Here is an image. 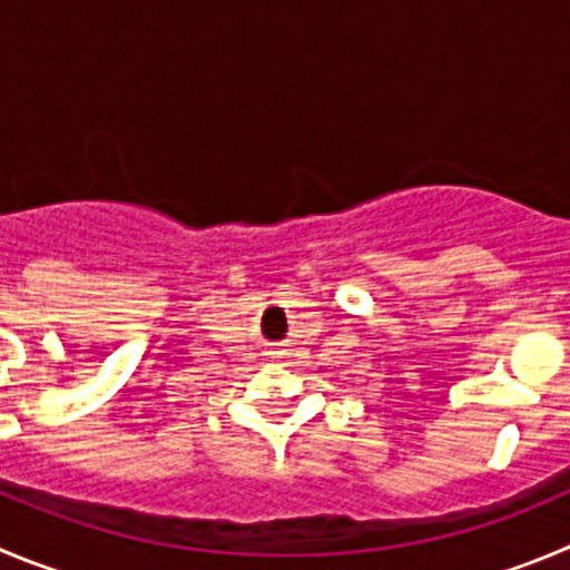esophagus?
Instances as JSON below:
<instances>
[{
    "label": "esophagus",
    "instance_id": "34e87169",
    "mask_svg": "<svg viewBox=\"0 0 570 570\" xmlns=\"http://www.w3.org/2000/svg\"><path fill=\"white\" fill-rule=\"evenodd\" d=\"M269 357L278 360L281 365H289V357H292V351L284 348V345H275V348H269Z\"/></svg>",
    "mask_w": 570,
    "mask_h": 570
}]
</instances>
